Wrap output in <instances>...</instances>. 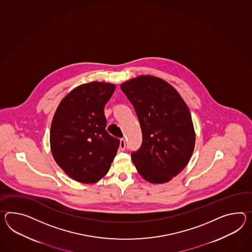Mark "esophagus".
Masks as SVG:
<instances>
[{
    "mask_svg": "<svg viewBox=\"0 0 252 252\" xmlns=\"http://www.w3.org/2000/svg\"><path fill=\"white\" fill-rule=\"evenodd\" d=\"M119 148H120V150H122V151H124V150H125V148H126V140H125L124 138H121V139H120Z\"/></svg>",
    "mask_w": 252,
    "mask_h": 252,
    "instance_id": "esophagus-1",
    "label": "esophagus"
}]
</instances>
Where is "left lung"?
I'll return each mask as SVG.
<instances>
[{
  "mask_svg": "<svg viewBox=\"0 0 252 252\" xmlns=\"http://www.w3.org/2000/svg\"><path fill=\"white\" fill-rule=\"evenodd\" d=\"M141 126L142 145L131 158L148 182H168L188 165L195 147L190 112L178 91L166 81L141 75L121 86Z\"/></svg>",
  "mask_w": 252,
  "mask_h": 252,
  "instance_id": "1",
  "label": "left lung"
}]
</instances>
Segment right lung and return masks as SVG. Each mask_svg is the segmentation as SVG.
<instances>
[{"label": "right lung", "mask_w": 252, "mask_h": 252, "mask_svg": "<svg viewBox=\"0 0 252 252\" xmlns=\"http://www.w3.org/2000/svg\"><path fill=\"white\" fill-rule=\"evenodd\" d=\"M116 86L92 82L63 99L53 118L50 145L58 166L74 180L97 182L110 168L120 140L105 130V104Z\"/></svg>", "instance_id": "1"}]
</instances>
